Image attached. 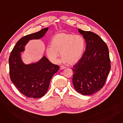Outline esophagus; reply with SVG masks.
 <instances>
[{"mask_svg":"<svg viewBox=\"0 0 123 123\" xmlns=\"http://www.w3.org/2000/svg\"><path fill=\"white\" fill-rule=\"evenodd\" d=\"M65 68H66V67L64 66H60V69H61V70L64 69H65Z\"/></svg>","mask_w":123,"mask_h":123,"instance_id":"esophagus-1","label":"esophagus"}]
</instances>
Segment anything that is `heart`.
<instances>
[{"label":"heart","instance_id":"b5f03b06","mask_svg":"<svg viewBox=\"0 0 123 123\" xmlns=\"http://www.w3.org/2000/svg\"><path fill=\"white\" fill-rule=\"evenodd\" d=\"M84 46V39L81 35L60 33L54 36L51 46L46 47V53L50 61L53 63L57 62L59 52L63 57L62 62L73 64L80 60Z\"/></svg>","mask_w":123,"mask_h":123}]
</instances>
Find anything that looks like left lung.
<instances>
[{
	"mask_svg": "<svg viewBox=\"0 0 123 123\" xmlns=\"http://www.w3.org/2000/svg\"><path fill=\"white\" fill-rule=\"evenodd\" d=\"M86 42L82 57L73 66L72 81L78 93L90 95L104 86L111 69L109 49L106 43L97 34L78 29Z\"/></svg>",
	"mask_w": 123,
	"mask_h": 123,
	"instance_id": "obj_1",
	"label": "left lung"
}]
</instances>
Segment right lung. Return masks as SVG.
<instances>
[{
  "label": "right lung",
  "instance_id": "obj_1",
  "mask_svg": "<svg viewBox=\"0 0 123 123\" xmlns=\"http://www.w3.org/2000/svg\"><path fill=\"white\" fill-rule=\"evenodd\" d=\"M45 28L26 35L18 40L9 58L10 78L18 91L31 98H39L46 93L52 77L59 66L51 63L43 56L37 63L25 65L21 60V52L25 45L32 39L42 38L48 30Z\"/></svg>",
  "mask_w": 123,
  "mask_h": 123
}]
</instances>
